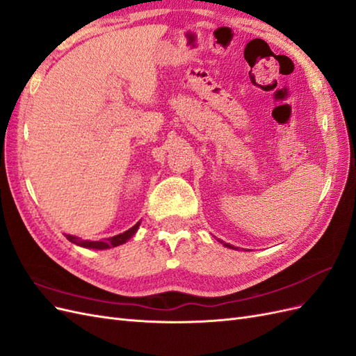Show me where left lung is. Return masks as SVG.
Listing matches in <instances>:
<instances>
[{"label": "left lung", "mask_w": 356, "mask_h": 356, "mask_svg": "<svg viewBox=\"0 0 356 356\" xmlns=\"http://www.w3.org/2000/svg\"><path fill=\"white\" fill-rule=\"evenodd\" d=\"M222 243V242H221ZM224 246H227V248H232V250H234V246H232V245H229V243H224Z\"/></svg>", "instance_id": "obj_1"}]
</instances>
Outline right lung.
<instances>
[{
	"label": "right lung",
	"instance_id": "1",
	"mask_svg": "<svg viewBox=\"0 0 356 356\" xmlns=\"http://www.w3.org/2000/svg\"><path fill=\"white\" fill-rule=\"evenodd\" d=\"M139 224H141V221L136 222L134 227H131L129 230H126L120 234H115V236H113V238H108L105 241H95V242L93 241H83V239L77 238V236H72V234H67V239L75 245L83 246V248H92V250H108V248H114V246H118L122 243H126L136 233Z\"/></svg>",
	"mask_w": 356,
	"mask_h": 356
}]
</instances>
